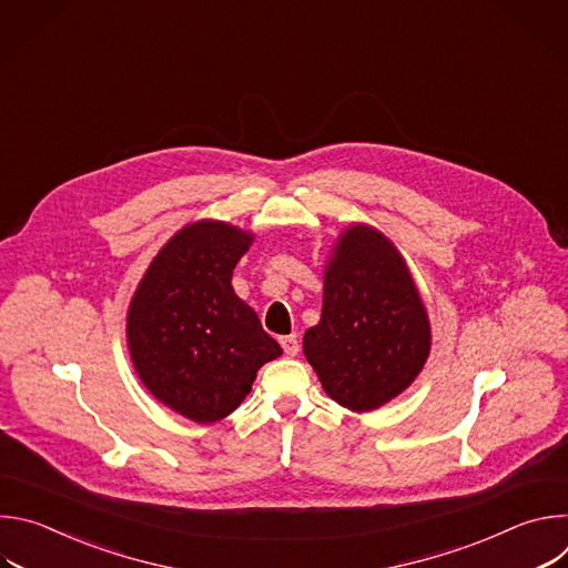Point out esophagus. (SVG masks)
Here are the masks:
<instances>
[{"label": "esophagus", "instance_id": "34e87169", "mask_svg": "<svg viewBox=\"0 0 568 568\" xmlns=\"http://www.w3.org/2000/svg\"><path fill=\"white\" fill-rule=\"evenodd\" d=\"M281 346H283L285 355H290V357H296V355H298V342H296V337H294V335H290V337H281Z\"/></svg>", "mask_w": 568, "mask_h": 568}]
</instances>
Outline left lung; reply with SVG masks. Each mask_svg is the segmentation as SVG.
<instances>
[{"label":"left lung","mask_w":568,"mask_h":568,"mask_svg":"<svg viewBox=\"0 0 568 568\" xmlns=\"http://www.w3.org/2000/svg\"><path fill=\"white\" fill-rule=\"evenodd\" d=\"M323 390L366 414L407 390L432 353V323L407 261L371 224H351L323 270V307L303 335Z\"/></svg>","instance_id":"1"}]
</instances>
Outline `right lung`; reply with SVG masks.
<instances>
[{
    "instance_id": "right-lung-1",
    "label": "right lung",
    "mask_w": 568,
    "mask_h": 568,
    "mask_svg": "<svg viewBox=\"0 0 568 568\" xmlns=\"http://www.w3.org/2000/svg\"><path fill=\"white\" fill-rule=\"evenodd\" d=\"M254 233L222 220L182 226L139 281L125 337L132 366L161 404L211 425L235 412L263 364L283 355L231 285Z\"/></svg>"
}]
</instances>
